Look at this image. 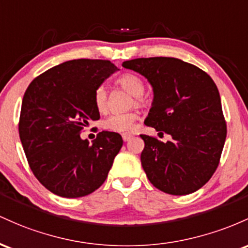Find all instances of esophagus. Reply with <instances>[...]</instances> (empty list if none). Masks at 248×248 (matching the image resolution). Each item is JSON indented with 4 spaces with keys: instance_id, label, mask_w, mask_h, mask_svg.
Masks as SVG:
<instances>
[{
    "instance_id": "1",
    "label": "esophagus",
    "mask_w": 248,
    "mask_h": 248,
    "mask_svg": "<svg viewBox=\"0 0 248 248\" xmlns=\"http://www.w3.org/2000/svg\"><path fill=\"white\" fill-rule=\"evenodd\" d=\"M122 137H123L124 141H129L130 139L132 138V135H130V133H123V135H122Z\"/></svg>"
}]
</instances>
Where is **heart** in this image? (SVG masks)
<instances>
[{"mask_svg":"<svg viewBox=\"0 0 248 248\" xmlns=\"http://www.w3.org/2000/svg\"><path fill=\"white\" fill-rule=\"evenodd\" d=\"M117 85L124 89L126 93L133 96L135 104H144L143 93L145 90V84L140 77L132 72H126L116 80ZM93 104L99 112H104L108 109V91L105 87H98L93 93ZM137 113L129 111L125 113H113L104 119L103 127L108 131L112 132H129L132 129L133 124L137 121Z\"/></svg>","mask_w":248,"mask_h":248,"instance_id":"b5f03b06","label":"heart"}]
</instances>
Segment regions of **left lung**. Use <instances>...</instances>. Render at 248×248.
Here are the masks:
<instances>
[{"label":"left lung","instance_id":"8db88e82","mask_svg":"<svg viewBox=\"0 0 248 248\" xmlns=\"http://www.w3.org/2000/svg\"><path fill=\"white\" fill-rule=\"evenodd\" d=\"M123 66L145 77L154 90L144 124L172 137L163 143L140 135L141 166L150 183L173 196L199 190L218 168L227 133L216 83L198 66L173 57L136 58Z\"/></svg>","mask_w":248,"mask_h":248}]
</instances>
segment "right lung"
Segmentation results:
<instances>
[{
	"instance_id": "right-lung-1",
	"label": "right lung",
	"mask_w": 248,
	"mask_h": 248,
	"mask_svg": "<svg viewBox=\"0 0 248 248\" xmlns=\"http://www.w3.org/2000/svg\"><path fill=\"white\" fill-rule=\"evenodd\" d=\"M118 70L104 60H72L32 80L23 96L18 132L38 182L64 198L88 196L107 179L123 145L119 133L102 131L89 144L80 131L98 121L93 93Z\"/></svg>"
}]
</instances>
